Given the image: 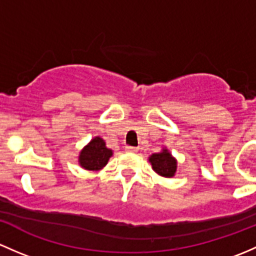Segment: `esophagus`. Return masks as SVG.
Segmentation results:
<instances>
[{
  "label": "esophagus",
  "instance_id": "esophagus-1",
  "mask_svg": "<svg viewBox=\"0 0 256 256\" xmlns=\"http://www.w3.org/2000/svg\"><path fill=\"white\" fill-rule=\"evenodd\" d=\"M126 152H138V148H136V146H126Z\"/></svg>",
  "mask_w": 256,
  "mask_h": 256
}]
</instances>
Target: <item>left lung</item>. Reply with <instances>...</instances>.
I'll return each instance as SVG.
<instances>
[{
	"label": "left lung",
	"instance_id": "1",
	"mask_svg": "<svg viewBox=\"0 0 256 256\" xmlns=\"http://www.w3.org/2000/svg\"><path fill=\"white\" fill-rule=\"evenodd\" d=\"M149 162H152V166L154 171L164 178H172L176 171V160L171 156L170 152L166 149L162 152L152 154L149 158Z\"/></svg>",
	"mask_w": 256,
	"mask_h": 256
}]
</instances>
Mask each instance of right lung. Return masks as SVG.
Wrapping results in <instances>:
<instances>
[{"label":"right lung","mask_w":256,"mask_h":256,"mask_svg":"<svg viewBox=\"0 0 256 256\" xmlns=\"http://www.w3.org/2000/svg\"><path fill=\"white\" fill-rule=\"evenodd\" d=\"M112 150L106 148L104 139L96 136L80 152L78 162L86 170H100L108 162Z\"/></svg>","instance_id":"add662e5"}]
</instances>
